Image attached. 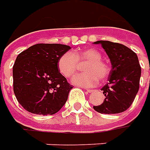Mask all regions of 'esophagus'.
<instances>
[{
    "label": "esophagus",
    "mask_w": 150,
    "mask_h": 150,
    "mask_svg": "<svg viewBox=\"0 0 150 150\" xmlns=\"http://www.w3.org/2000/svg\"><path fill=\"white\" fill-rule=\"evenodd\" d=\"M93 91H94L93 89H89V88H88V89H87V92H88V93H93Z\"/></svg>",
    "instance_id": "esophagus-1"
}]
</instances>
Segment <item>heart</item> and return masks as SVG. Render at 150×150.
<instances>
[{"label":"heart","instance_id":"b5f03b06","mask_svg":"<svg viewBox=\"0 0 150 150\" xmlns=\"http://www.w3.org/2000/svg\"><path fill=\"white\" fill-rule=\"evenodd\" d=\"M102 59V55L95 49H87L75 52L63 53L57 61L58 71L66 78H71L78 71L79 63H86L83 66V73L76 75L72 79V83L86 88L94 87L99 79L104 80L110 72V66Z\"/></svg>","mask_w":150,"mask_h":150}]
</instances>
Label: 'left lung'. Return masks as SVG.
<instances>
[{"instance_id":"left-lung-1","label":"left lung","mask_w":150,"mask_h":150,"mask_svg":"<svg viewBox=\"0 0 150 150\" xmlns=\"http://www.w3.org/2000/svg\"><path fill=\"white\" fill-rule=\"evenodd\" d=\"M110 59L112 69L109 82L101 88L105 96L102 104L93 106L100 114H118L132 104L139 87L141 68L137 53L127 46L108 40H98Z\"/></svg>"}]
</instances>
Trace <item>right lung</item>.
<instances>
[{"label":"right lung","instance_id":"right-lung-1","mask_svg":"<svg viewBox=\"0 0 150 150\" xmlns=\"http://www.w3.org/2000/svg\"><path fill=\"white\" fill-rule=\"evenodd\" d=\"M69 50L61 44H36L18 55L13 67V93L26 110L53 115L64 105L73 86L59 72L57 61Z\"/></svg>","mask_w":150,"mask_h":150}]
</instances>
